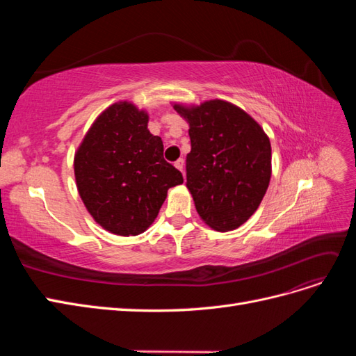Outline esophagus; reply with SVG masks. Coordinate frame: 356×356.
<instances>
[{
    "mask_svg": "<svg viewBox=\"0 0 356 356\" xmlns=\"http://www.w3.org/2000/svg\"><path fill=\"white\" fill-rule=\"evenodd\" d=\"M175 168H177L178 170H181V172H184V160L178 159V160L175 161Z\"/></svg>",
    "mask_w": 356,
    "mask_h": 356,
    "instance_id": "1",
    "label": "esophagus"
}]
</instances>
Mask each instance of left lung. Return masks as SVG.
<instances>
[{
	"mask_svg": "<svg viewBox=\"0 0 356 356\" xmlns=\"http://www.w3.org/2000/svg\"><path fill=\"white\" fill-rule=\"evenodd\" d=\"M190 124L187 188L200 218L217 232L238 229L260 207L272 177V147L263 127L239 106L212 99L175 104Z\"/></svg>",
	"mask_w": 356,
	"mask_h": 356,
	"instance_id": "8db88e82",
	"label": "left lung"
}]
</instances>
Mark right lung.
<instances>
[{
    "label": "right lung",
    "mask_w": 356,
    "mask_h": 356,
    "mask_svg": "<svg viewBox=\"0 0 356 356\" xmlns=\"http://www.w3.org/2000/svg\"><path fill=\"white\" fill-rule=\"evenodd\" d=\"M148 114L123 101L99 114L74 157V174L86 209L118 236L144 233L156 220L168 190L182 174L163 159V141L148 131Z\"/></svg>",
    "instance_id": "1"
}]
</instances>
